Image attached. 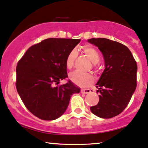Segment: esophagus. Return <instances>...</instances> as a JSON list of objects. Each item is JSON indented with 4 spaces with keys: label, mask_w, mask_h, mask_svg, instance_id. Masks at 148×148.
I'll return each instance as SVG.
<instances>
[{
    "label": "esophagus",
    "mask_w": 148,
    "mask_h": 148,
    "mask_svg": "<svg viewBox=\"0 0 148 148\" xmlns=\"http://www.w3.org/2000/svg\"><path fill=\"white\" fill-rule=\"evenodd\" d=\"M81 92H82V93H84V94L90 93V90L88 89V88H82V89H81Z\"/></svg>",
    "instance_id": "esophagus-1"
}]
</instances>
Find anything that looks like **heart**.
<instances>
[{
    "label": "heart",
    "mask_w": 148,
    "mask_h": 148,
    "mask_svg": "<svg viewBox=\"0 0 148 148\" xmlns=\"http://www.w3.org/2000/svg\"><path fill=\"white\" fill-rule=\"evenodd\" d=\"M83 52L88 57L90 60L93 64H97L100 60V56L98 51L94 47L89 45H85L82 48ZM77 56V51L75 49L69 53L66 59V65L68 69H71L74 66V61ZM70 78L76 85L80 86H86L93 82L95 78L90 74H85L78 71H75L70 74Z\"/></svg>",
    "instance_id": "1"
}]
</instances>
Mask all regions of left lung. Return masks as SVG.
I'll list each match as a JSON object with an SVG mask.
<instances>
[{"label": "left lung", "instance_id": "8db88e82", "mask_svg": "<svg viewBox=\"0 0 148 148\" xmlns=\"http://www.w3.org/2000/svg\"><path fill=\"white\" fill-rule=\"evenodd\" d=\"M103 54L105 69L96 84L99 101L90 108L101 119H110L125 109L137 86V66L131 52L121 43L104 38L88 39Z\"/></svg>", "mask_w": 148, "mask_h": 148}]
</instances>
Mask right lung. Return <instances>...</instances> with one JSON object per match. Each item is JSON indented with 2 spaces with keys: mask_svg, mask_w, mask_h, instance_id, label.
Segmentation results:
<instances>
[{
  "mask_svg": "<svg viewBox=\"0 0 148 148\" xmlns=\"http://www.w3.org/2000/svg\"><path fill=\"white\" fill-rule=\"evenodd\" d=\"M80 39L50 38L27 49L16 68V88L27 109L38 119L53 121L60 117L70 97L80 88L68 77L66 59Z\"/></svg>",
  "mask_w": 148,
  "mask_h": 148,
  "instance_id": "right-lung-1",
  "label": "right lung"
}]
</instances>
